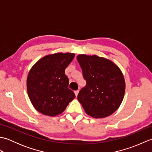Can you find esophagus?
I'll use <instances>...</instances> for the list:
<instances>
[{"label":"esophagus","mask_w":152,"mask_h":152,"mask_svg":"<svg viewBox=\"0 0 152 152\" xmlns=\"http://www.w3.org/2000/svg\"><path fill=\"white\" fill-rule=\"evenodd\" d=\"M78 93H79V91H78V90H76V91H74V93H75V95H76V96H78Z\"/></svg>","instance_id":"obj_1"}]
</instances>
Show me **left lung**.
<instances>
[{"instance_id": "left-lung-1", "label": "left lung", "mask_w": 152, "mask_h": 152, "mask_svg": "<svg viewBox=\"0 0 152 152\" xmlns=\"http://www.w3.org/2000/svg\"><path fill=\"white\" fill-rule=\"evenodd\" d=\"M77 60L87 83L78 93V101L93 118L110 115L124 97L125 82L121 70L111 60L96 55L80 54Z\"/></svg>"}]
</instances>
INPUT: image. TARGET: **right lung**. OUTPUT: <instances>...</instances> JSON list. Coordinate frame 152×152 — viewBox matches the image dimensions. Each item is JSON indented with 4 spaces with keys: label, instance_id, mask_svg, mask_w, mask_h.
Instances as JSON below:
<instances>
[{
    "label": "right lung",
    "instance_id": "add662e5",
    "mask_svg": "<svg viewBox=\"0 0 152 152\" xmlns=\"http://www.w3.org/2000/svg\"><path fill=\"white\" fill-rule=\"evenodd\" d=\"M75 54L56 53L41 58L32 66L27 78L28 98L41 114L56 116L64 111L75 95L69 88L64 70Z\"/></svg>",
    "mask_w": 152,
    "mask_h": 152
}]
</instances>
